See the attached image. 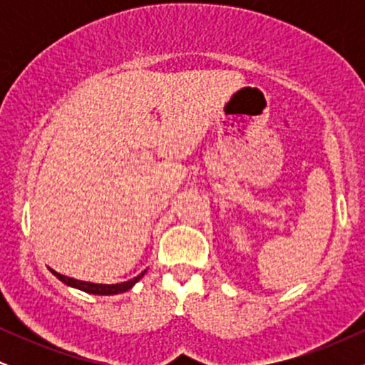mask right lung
<instances>
[{"instance_id":"right-lung-1","label":"right lung","mask_w":365,"mask_h":365,"mask_svg":"<svg viewBox=\"0 0 365 365\" xmlns=\"http://www.w3.org/2000/svg\"><path fill=\"white\" fill-rule=\"evenodd\" d=\"M49 271H51V273L56 276V278L60 279V282L65 283L66 287L77 288V290L91 293V295H118V293H125V292H128L130 288L133 287V284L139 282L142 276L148 273V269H145V271H142L139 276H135V278L128 279V282L115 283V284H103V283H91V282H82V279L70 278V276L56 273V271L51 269V267H49Z\"/></svg>"}]
</instances>
